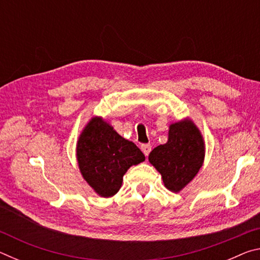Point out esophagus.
Segmentation results:
<instances>
[{
	"label": "esophagus",
	"instance_id": "esophagus-1",
	"mask_svg": "<svg viewBox=\"0 0 260 260\" xmlns=\"http://www.w3.org/2000/svg\"><path fill=\"white\" fill-rule=\"evenodd\" d=\"M141 150L143 151L144 155L148 156L151 151V146H150V144H142V146H141Z\"/></svg>",
	"mask_w": 260,
	"mask_h": 260
}]
</instances>
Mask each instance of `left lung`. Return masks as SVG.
Returning <instances> with one entry per match:
<instances>
[{
    "label": "left lung",
    "mask_w": 260,
    "mask_h": 260,
    "mask_svg": "<svg viewBox=\"0 0 260 260\" xmlns=\"http://www.w3.org/2000/svg\"><path fill=\"white\" fill-rule=\"evenodd\" d=\"M204 140L190 119L170 125L169 140L156 147L149 155V161L161 174L169 190L179 192L195 178L203 165Z\"/></svg>",
    "instance_id": "8db88e82"
}]
</instances>
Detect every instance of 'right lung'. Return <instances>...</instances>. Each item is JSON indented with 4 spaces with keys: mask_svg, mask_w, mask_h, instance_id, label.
I'll list each match as a JSON object with an SVG mask.
<instances>
[{
    "mask_svg": "<svg viewBox=\"0 0 260 260\" xmlns=\"http://www.w3.org/2000/svg\"><path fill=\"white\" fill-rule=\"evenodd\" d=\"M77 159L83 179L95 192L111 197L120 189L127 170L146 157L102 118L94 117L79 136Z\"/></svg>",
    "mask_w": 260,
    "mask_h": 260,
    "instance_id": "right-lung-1",
    "label": "right lung"
}]
</instances>
